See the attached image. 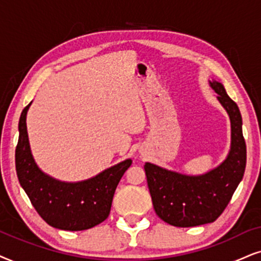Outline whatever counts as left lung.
I'll list each match as a JSON object with an SVG mask.
<instances>
[{
	"label": "left lung",
	"mask_w": 261,
	"mask_h": 261,
	"mask_svg": "<svg viewBox=\"0 0 261 261\" xmlns=\"http://www.w3.org/2000/svg\"><path fill=\"white\" fill-rule=\"evenodd\" d=\"M218 94L217 100L226 111L231 124V144L223 163L202 174H186L146 163L148 188L155 213L173 226L190 227L213 223L243 178L247 150L242 134V117L237 105L220 82L208 81Z\"/></svg>",
	"instance_id": "1"
}]
</instances>
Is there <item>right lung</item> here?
<instances>
[{
    "instance_id": "1",
    "label": "right lung",
    "mask_w": 261,
    "mask_h": 261,
    "mask_svg": "<svg viewBox=\"0 0 261 261\" xmlns=\"http://www.w3.org/2000/svg\"><path fill=\"white\" fill-rule=\"evenodd\" d=\"M32 102L21 112L15 169L19 183L45 223L67 231H82L110 216L118 183L133 160L126 159L79 182H64L49 176L36 164L30 147L26 115Z\"/></svg>"
}]
</instances>
